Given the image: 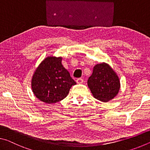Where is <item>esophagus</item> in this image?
<instances>
[{
  "mask_svg": "<svg viewBox=\"0 0 150 150\" xmlns=\"http://www.w3.org/2000/svg\"><path fill=\"white\" fill-rule=\"evenodd\" d=\"M76 82L78 83V84H82V83L84 82V80L81 78H78V79L76 80Z\"/></svg>",
  "mask_w": 150,
  "mask_h": 150,
  "instance_id": "1",
  "label": "esophagus"
}]
</instances>
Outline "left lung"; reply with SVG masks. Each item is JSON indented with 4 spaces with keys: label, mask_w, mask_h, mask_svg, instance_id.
Returning a JSON list of instances; mask_svg holds the SVG:
<instances>
[{
    "label": "left lung",
    "mask_w": 150,
    "mask_h": 150,
    "mask_svg": "<svg viewBox=\"0 0 150 150\" xmlns=\"http://www.w3.org/2000/svg\"><path fill=\"white\" fill-rule=\"evenodd\" d=\"M88 86L96 99L107 102L118 94L120 82L111 66L102 62L98 64L93 68L92 74L88 80Z\"/></svg>",
    "instance_id": "8db88e82"
}]
</instances>
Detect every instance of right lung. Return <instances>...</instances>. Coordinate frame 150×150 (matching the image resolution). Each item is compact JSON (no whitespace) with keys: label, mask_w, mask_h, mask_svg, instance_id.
Wrapping results in <instances>:
<instances>
[{"label":"right lung","mask_w":150,"mask_h":150,"mask_svg":"<svg viewBox=\"0 0 150 150\" xmlns=\"http://www.w3.org/2000/svg\"><path fill=\"white\" fill-rule=\"evenodd\" d=\"M62 57L48 56L44 59L33 76L31 86L35 96L46 104L62 100L76 83L62 64Z\"/></svg>","instance_id":"right-lung-1"}]
</instances>
